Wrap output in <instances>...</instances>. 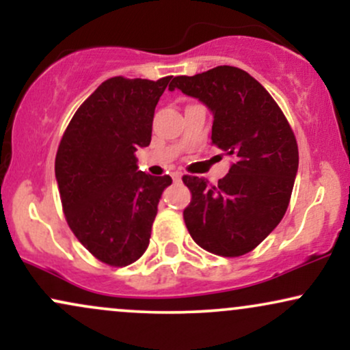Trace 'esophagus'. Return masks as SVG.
<instances>
[{
  "label": "esophagus",
  "instance_id": "34e87169",
  "mask_svg": "<svg viewBox=\"0 0 350 350\" xmlns=\"http://www.w3.org/2000/svg\"><path fill=\"white\" fill-rule=\"evenodd\" d=\"M171 178H172V180H174V183H179L180 178H183V174H180L179 171H174V172H171Z\"/></svg>",
  "mask_w": 350,
  "mask_h": 350
}]
</instances>
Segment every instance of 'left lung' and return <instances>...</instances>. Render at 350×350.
Returning <instances> with one entry per match:
<instances>
[{
	"label": "left lung",
	"instance_id": "left-lung-1",
	"mask_svg": "<svg viewBox=\"0 0 350 350\" xmlns=\"http://www.w3.org/2000/svg\"><path fill=\"white\" fill-rule=\"evenodd\" d=\"M176 88L211 110L212 143L234 158L217 186L183 178L192 192L184 208L189 234L215 255H245L271 234L290 204L299 163L295 133L271 95L242 69L179 75L170 85Z\"/></svg>",
	"mask_w": 350,
	"mask_h": 350
}]
</instances>
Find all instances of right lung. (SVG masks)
Here are the masks:
<instances>
[{
  "label": "right lung",
  "instance_id": "1",
  "mask_svg": "<svg viewBox=\"0 0 350 350\" xmlns=\"http://www.w3.org/2000/svg\"><path fill=\"white\" fill-rule=\"evenodd\" d=\"M171 80H105L60 139L55 179L67 224L111 267H126L146 252L159 199L172 183L139 171L135 154L151 143L154 108Z\"/></svg>",
  "mask_w": 350,
  "mask_h": 350
}]
</instances>
